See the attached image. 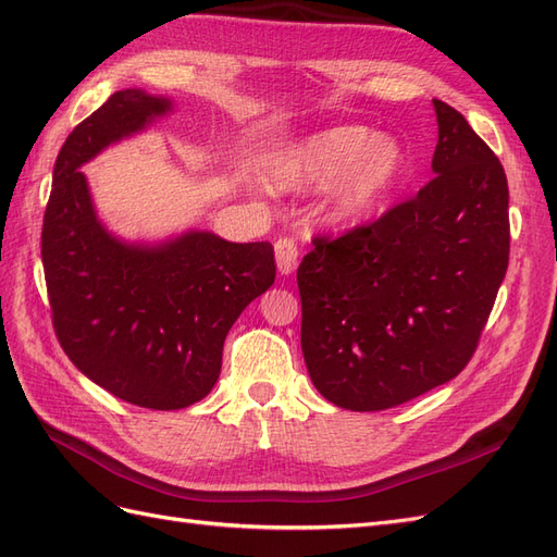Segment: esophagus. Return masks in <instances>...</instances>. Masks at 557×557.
I'll return each mask as SVG.
<instances>
[{
  "mask_svg": "<svg viewBox=\"0 0 557 557\" xmlns=\"http://www.w3.org/2000/svg\"><path fill=\"white\" fill-rule=\"evenodd\" d=\"M276 250V264L281 274H293L297 269V260H299V246L295 239L290 237H278L274 244Z\"/></svg>",
  "mask_w": 557,
  "mask_h": 557,
  "instance_id": "34e87169",
  "label": "esophagus"
}]
</instances>
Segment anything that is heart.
Instances as JSON below:
<instances>
[{
    "mask_svg": "<svg viewBox=\"0 0 557 557\" xmlns=\"http://www.w3.org/2000/svg\"><path fill=\"white\" fill-rule=\"evenodd\" d=\"M404 166V153L393 139L374 137L362 125H339L290 148L276 164L274 181L283 188H307L339 177L332 193V215L350 221L395 188Z\"/></svg>",
    "mask_w": 557,
    "mask_h": 557,
    "instance_id": "b5f03b06",
    "label": "heart"
}]
</instances>
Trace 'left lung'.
<instances>
[{"instance_id":"8db88e82","label":"left lung","mask_w":557,"mask_h":557,"mask_svg":"<svg viewBox=\"0 0 557 557\" xmlns=\"http://www.w3.org/2000/svg\"><path fill=\"white\" fill-rule=\"evenodd\" d=\"M434 111L436 176L372 223L315 234L297 269L301 352L342 409H393L458 376L507 274L504 166L460 111Z\"/></svg>"}]
</instances>
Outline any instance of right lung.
Returning a JSON list of instances; mask_svg holds the SVG:
<instances>
[{
    "mask_svg": "<svg viewBox=\"0 0 557 557\" xmlns=\"http://www.w3.org/2000/svg\"><path fill=\"white\" fill-rule=\"evenodd\" d=\"M170 111V99L117 90L60 148L41 260L50 318L78 372L117 399L174 411L211 393L234 320L276 278L269 242L188 232L158 248L99 225L83 162Z\"/></svg>",
    "mask_w": 557,
    "mask_h": 557,
    "instance_id": "right-lung-1",
    "label": "right lung"
}]
</instances>
